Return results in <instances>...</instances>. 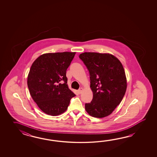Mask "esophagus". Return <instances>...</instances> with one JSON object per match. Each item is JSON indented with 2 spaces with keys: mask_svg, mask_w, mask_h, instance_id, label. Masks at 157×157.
Returning <instances> with one entry per match:
<instances>
[{
  "mask_svg": "<svg viewBox=\"0 0 157 157\" xmlns=\"http://www.w3.org/2000/svg\"><path fill=\"white\" fill-rule=\"evenodd\" d=\"M82 90H83V89L82 88V87H81V88H80L78 90V91H77V92H78V94H81V93H82Z\"/></svg>",
  "mask_w": 157,
  "mask_h": 157,
  "instance_id": "1",
  "label": "esophagus"
}]
</instances>
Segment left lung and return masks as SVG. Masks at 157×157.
I'll list each match as a JSON object with an SVG mask.
<instances>
[{"label": "left lung", "mask_w": 157, "mask_h": 157, "mask_svg": "<svg viewBox=\"0 0 157 157\" xmlns=\"http://www.w3.org/2000/svg\"><path fill=\"white\" fill-rule=\"evenodd\" d=\"M79 58L89 72L93 93V100L85 105L86 111L92 117L108 116L120 104L126 91L123 66L110 54L85 52Z\"/></svg>", "instance_id": "8db88e82"}]
</instances>
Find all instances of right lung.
Listing matches in <instances>:
<instances>
[{
  "instance_id": "obj_1",
  "label": "right lung",
  "mask_w": 157,
  "mask_h": 157,
  "mask_svg": "<svg viewBox=\"0 0 157 157\" xmlns=\"http://www.w3.org/2000/svg\"><path fill=\"white\" fill-rule=\"evenodd\" d=\"M75 52L44 54L33 62L27 77L30 95L45 113L56 116L67 110L76 95L67 85L66 71Z\"/></svg>"
}]
</instances>
